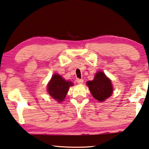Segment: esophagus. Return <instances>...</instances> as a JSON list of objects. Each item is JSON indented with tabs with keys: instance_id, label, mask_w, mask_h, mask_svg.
I'll list each match as a JSON object with an SVG mask.
<instances>
[{
	"instance_id": "1",
	"label": "esophagus",
	"mask_w": 149,
	"mask_h": 149,
	"mask_svg": "<svg viewBox=\"0 0 149 149\" xmlns=\"http://www.w3.org/2000/svg\"><path fill=\"white\" fill-rule=\"evenodd\" d=\"M76 81L78 84H83V79H77Z\"/></svg>"
}]
</instances>
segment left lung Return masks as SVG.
<instances>
[{"label":"left lung","mask_w":149,"mask_h":149,"mask_svg":"<svg viewBox=\"0 0 149 149\" xmlns=\"http://www.w3.org/2000/svg\"><path fill=\"white\" fill-rule=\"evenodd\" d=\"M92 95L99 102H104L113 93V88L111 80L104 72H98L93 80L86 82Z\"/></svg>","instance_id":"obj_1"}]
</instances>
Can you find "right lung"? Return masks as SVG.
Returning a JSON list of instances; mask_svg holds the SVG:
<instances>
[{
	"label": "right lung",
	"mask_w": 149,
	"mask_h": 149,
	"mask_svg": "<svg viewBox=\"0 0 149 149\" xmlns=\"http://www.w3.org/2000/svg\"><path fill=\"white\" fill-rule=\"evenodd\" d=\"M72 82L66 81L61 75L55 74L47 84V92L49 95L58 102L64 101Z\"/></svg>",
	"instance_id": "add662e5"
}]
</instances>
